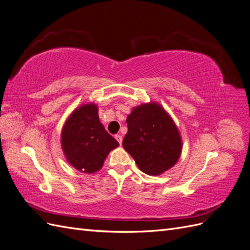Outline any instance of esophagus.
I'll list each match as a JSON object with an SVG mask.
<instances>
[{
	"mask_svg": "<svg viewBox=\"0 0 250 250\" xmlns=\"http://www.w3.org/2000/svg\"><path fill=\"white\" fill-rule=\"evenodd\" d=\"M116 140L118 141V143L120 144V145H122V141H123V138H122V135L121 134H116Z\"/></svg>",
	"mask_w": 250,
	"mask_h": 250,
	"instance_id": "1",
	"label": "esophagus"
}]
</instances>
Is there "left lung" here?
Masks as SVG:
<instances>
[{"mask_svg": "<svg viewBox=\"0 0 250 250\" xmlns=\"http://www.w3.org/2000/svg\"><path fill=\"white\" fill-rule=\"evenodd\" d=\"M123 147L148 175H160L175 165L183 149L179 131L160 104L150 102L134 107L127 120Z\"/></svg>", "mask_w": 250, "mask_h": 250, "instance_id": "left-lung-1", "label": "left lung"}]
</instances>
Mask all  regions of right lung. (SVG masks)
<instances>
[{"instance_id":"right-lung-1","label":"right lung","mask_w":250,"mask_h":250,"mask_svg":"<svg viewBox=\"0 0 250 250\" xmlns=\"http://www.w3.org/2000/svg\"><path fill=\"white\" fill-rule=\"evenodd\" d=\"M119 143L105 130L94 103L83 104L67 118L62 131V147L75 169L83 173L99 171L105 158Z\"/></svg>"}]
</instances>
